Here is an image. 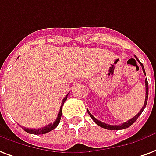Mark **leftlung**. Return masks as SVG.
Listing matches in <instances>:
<instances>
[{"instance_id":"1","label":"left lung","mask_w":156,"mask_h":156,"mask_svg":"<svg viewBox=\"0 0 156 156\" xmlns=\"http://www.w3.org/2000/svg\"><path fill=\"white\" fill-rule=\"evenodd\" d=\"M134 56L136 57V60H137V61L139 62V64L141 65V68H142V70H143V73H144V74L146 75V72H145V69H144V67H143V65H142V64H141V63L139 61V59H137V57H136V55H134ZM145 84H146V99H145L144 105L142 106L141 110L139 111L137 115H135L133 118H132L131 119H129V120L127 121V122H125V123H123V124H119V125H110V124H106V123H102V122L99 121L98 119H97L96 118L94 117L93 115H91V113L89 112L88 110H87V112H88V114L90 115V116H91V119H93L94 122L97 123V125H99L100 127H101V128H105V129H109V130H121V129H125V128H128V127H130V126L132 125L133 123H135V121L137 119V118L140 116V115H141V113H142V111L144 110L145 107H146V105H147V100H148V82H147V79H146V80H145Z\"/></svg>"}]
</instances>
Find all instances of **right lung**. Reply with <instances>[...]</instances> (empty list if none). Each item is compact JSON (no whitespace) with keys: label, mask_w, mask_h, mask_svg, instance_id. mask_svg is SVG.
Masks as SVG:
<instances>
[{"label":"right lung","mask_w":156,"mask_h":156,"mask_svg":"<svg viewBox=\"0 0 156 156\" xmlns=\"http://www.w3.org/2000/svg\"><path fill=\"white\" fill-rule=\"evenodd\" d=\"M69 95V94H68ZM68 95H66V97L63 99L62 101V105H61V107H60V109H59V112L58 114V116H57L56 119L55 120V122L53 123H50L48 125L45 126L43 128H37V129H36V128H23V130L28 133L30 134H45V133H49L51 131H52L53 129L56 128L58 124L59 123V121H60V118H61V115H62V106L65 101L67 100V97H68Z\"/></svg>","instance_id":"1"}]
</instances>
